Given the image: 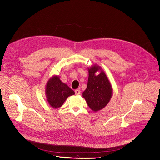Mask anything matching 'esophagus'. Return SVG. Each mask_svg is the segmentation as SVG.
<instances>
[{"label": "esophagus", "instance_id": "1", "mask_svg": "<svg viewBox=\"0 0 160 160\" xmlns=\"http://www.w3.org/2000/svg\"><path fill=\"white\" fill-rule=\"evenodd\" d=\"M75 94H76V95H79V94L80 93V90L77 89V90H75Z\"/></svg>", "mask_w": 160, "mask_h": 160}]
</instances>
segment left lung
Wrapping results in <instances>:
<instances>
[{"mask_svg":"<svg viewBox=\"0 0 160 160\" xmlns=\"http://www.w3.org/2000/svg\"><path fill=\"white\" fill-rule=\"evenodd\" d=\"M88 70V79L87 87L83 92L82 96L92 110L98 112L110 102L112 96V87L105 73L100 67L93 65ZM100 71L97 76L95 73Z\"/></svg>","mask_w":160,"mask_h":160,"instance_id":"1","label":"left lung"}]
</instances>
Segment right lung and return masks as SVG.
Wrapping results in <instances>:
<instances>
[{"instance_id": "right-lung-1", "label": "right lung", "mask_w": 160, "mask_h": 160, "mask_svg": "<svg viewBox=\"0 0 160 160\" xmlns=\"http://www.w3.org/2000/svg\"><path fill=\"white\" fill-rule=\"evenodd\" d=\"M45 93L48 103L54 108L62 107L69 96L75 94L74 91L63 83L57 75L52 77L47 82Z\"/></svg>"}]
</instances>
